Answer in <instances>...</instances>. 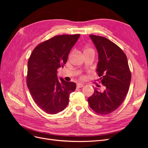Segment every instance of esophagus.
<instances>
[{
	"label": "esophagus",
	"instance_id": "esophagus-1",
	"mask_svg": "<svg viewBox=\"0 0 148 148\" xmlns=\"http://www.w3.org/2000/svg\"><path fill=\"white\" fill-rule=\"evenodd\" d=\"M77 86L78 88H83L84 86V84H82V83H78Z\"/></svg>",
	"mask_w": 148,
	"mask_h": 148
}]
</instances>
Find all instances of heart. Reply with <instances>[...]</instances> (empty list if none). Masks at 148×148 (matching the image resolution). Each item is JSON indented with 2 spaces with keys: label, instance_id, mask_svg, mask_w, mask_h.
Masks as SVG:
<instances>
[{
  "label": "heart",
  "instance_id": "b5f03b06",
  "mask_svg": "<svg viewBox=\"0 0 148 148\" xmlns=\"http://www.w3.org/2000/svg\"><path fill=\"white\" fill-rule=\"evenodd\" d=\"M92 51V49H89V48H86L84 50V52H88V51Z\"/></svg>",
  "mask_w": 148,
  "mask_h": 148
}]
</instances>
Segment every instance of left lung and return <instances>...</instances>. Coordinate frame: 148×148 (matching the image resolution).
Masks as SVG:
<instances>
[{
	"mask_svg": "<svg viewBox=\"0 0 148 148\" xmlns=\"http://www.w3.org/2000/svg\"><path fill=\"white\" fill-rule=\"evenodd\" d=\"M98 53L96 71L105 86L102 92L95 89L88 99L89 105L96 113L106 115L113 112L122 104L130 85L132 75L128 60L123 51L104 37L89 35Z\"/></svg>",
	"mask_w": 148,
	"mask_h": 148,
	"instance_id": "left-lung-1",
	"label": "left lung"
}]
</instances>
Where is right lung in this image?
<instances>
[{"mask_svg": "<svg viewBox=\"0 0 148 148\" xmlns=\"http://www.w3.org/2000/svg\"><path fill=\"white\" fill-rule=\"evenodd\" d=\"M79 34L60 35L36 47L28 62L27 85L34 101L42 110L56 114L65 109L76 83L58 79L57 69L64 67Z\"/></svg>", "mask_w": 148, "mask_h": 148, "instance_id": "obj_1", "label": "right lung"}]
</instances>
